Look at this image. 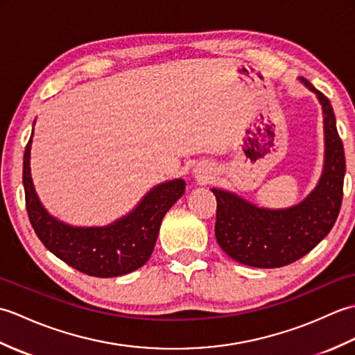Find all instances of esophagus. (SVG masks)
<instances>
[{"instance_id": "obj_1", "label": "esophagus", "mask_w": 355, "mask_h": 355, "mask_svg": "<svg viewBox=\"0 0 355 355\" xmlns=\"http://www.w3.org/2000/svg\"><path fill=\"white\" fill-rule=\"evenodd\" d=\"M209 177H210V175L207 173V171H202V172L198 173V178L201 180V182H207Z\"/></svg>"}]
</instances>
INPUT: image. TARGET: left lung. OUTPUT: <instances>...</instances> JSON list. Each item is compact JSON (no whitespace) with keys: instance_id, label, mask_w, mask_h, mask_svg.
<instances>
[{"instance_id":"8db88e82","label":"left lung","mask_w":355,"mask_h":355,"mask_svg":"<svg viewBox=\"0 0 355 355\" xmlns=\"http://www.w3.org/2000/svg\"><path fill=\"white\" fill-rule=\"evenodd\" d=\"M300 80L318 96L325 123V164L314 191L293 207L263 209L232 192L212 189L218 244L244 266L277 268L300 259L328 235L340 212L346 163L334 111L325 94Z\"/></svg>"}]
</instances>
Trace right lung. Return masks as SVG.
<instances>
[{"instance_id": "add662e5", "label": "right lung", "mask_w": 355, "mask_h": 355, "mask_svg": "<svg viewBox=\"0 0 355 355\" xmlns=\"http://www.w3.org/2000/svg\"><path fill=\"white\" fill-rule=\"evenodd\" d=\"M32 135L24 150L22 184L28 220L41 243L59 259L94 277H116L140 268L153 254L166 212L186 189L182 178L153 187L137 207L105 227H73L51 216L37 198L30 175Z\"/></svg>"}]
</instances>
